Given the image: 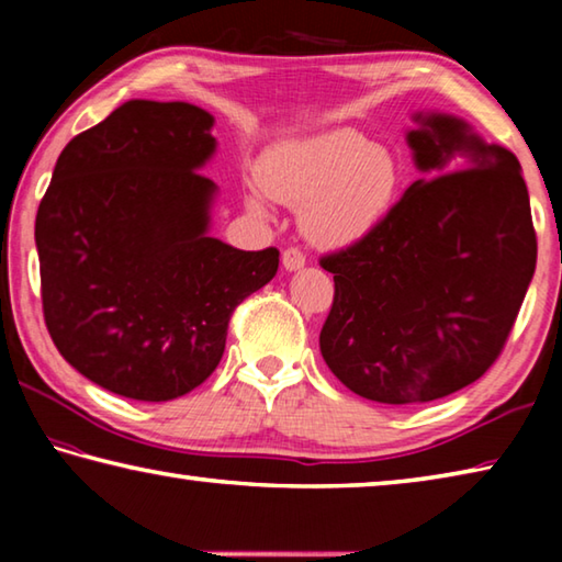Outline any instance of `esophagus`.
<instances>
[{
    "mask_svg": "<svg viewBox=\"0 0 562 562\" xmlns=\"http://www.w3.org/2000/svg\"><path fill=\"white\" fill-rule=\"evenodd\" d=\"M304 262H307V258H304V252L300 250V247H288V250L282 252V265L284 270H300L304 268Z\"/></svg>",
    "mask_w": 562,
    "mask_h": 562,
    "instance_id": "obj_1",
    "label": "esophagus"
}]
</instances>
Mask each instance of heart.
<instances>
[{"label":"heart","mask_w":562,"mask_h":562,"mask_svg":"<svg viewBox=\"0 0 562 562\" xmlns=\"http://www.w3.org/2000/svg\"><path fill=\"white\" fill-rule=\"evenodd\" d=\"M260 183L282 203H304L302 227L312 243L345 247L389 213L398 166L359 131L337 128L272 148L260 166ZM250 205L262 211V195L252 193Z\"/></svg>","instance_id":"obj_1"}]
</instances>
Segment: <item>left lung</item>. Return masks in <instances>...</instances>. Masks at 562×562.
Masks as SVG:
<instances>
[{
	"label": "left lung",
	"instance_id": "8db88e82",
	"mask_svg": "<svg viewBox=\"0 0 562 562\" xmlns=\"http://www.w3.org/2000/svg\"><path fill=\"white\" fill-rule=\"evenodd\" d=\"M414 121L406 140L424 178L372 233L319 258L335 274L322 357L341 384L379 404L434 402L486 374L538 258L518 158L461 119Z\"/></svg>",
	"mask_w": 562,
	"mask_h": 562
}]
</instances>
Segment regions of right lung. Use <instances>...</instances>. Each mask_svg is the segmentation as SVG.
Wrapping results in <instances>:
<instances>
[{"instance_id": "obj_1", "label": "right lung", "mask_w": 562, "mask_h": 562, "mask_svg": "<svg viewBox=\"0 0 562 562\" xmlns=\"http://www.w3.org/2000/svg\"><path fill=\"white\" fill-rule=\"evenodd\" d=\"M213 116L126 101L71 138L36 211L46 329L76 372L136 402H170L221 364L237 304L280 250L207 235Z\"/></svg>"}]
</instances>
